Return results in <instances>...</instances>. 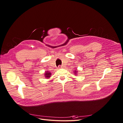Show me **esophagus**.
Masks as SVG:
<instances>
[{
  "label": "esophagus",
  "instance_id": "esophagus-1",
  "mask_svg": "<svg viewBox=\"0 0 123 123\" xmlns=\"http://www.w3.org/2000/svg\"><path fill=\"white\" fill-rule=\"evenodd\" d=\"M65 67V66L64 65H62V66H58V68L59 69H61L62 68H64Z\"/></svg>",
  "mask_w": 123,
  "mask_h": 123
}]
</instances>
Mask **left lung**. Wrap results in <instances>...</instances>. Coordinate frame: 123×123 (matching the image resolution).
Here are the masks:
<instances>
[{
    "label": "left lung",
    "mask_w": 123,
    "mask_h": 123,
    "mask_svg": "<svg viewBox=\"0 0 123 123\" xmlns=\"http://www.w3.org/2000/svg\"><path fill=\"white\" fill-rule=\"evenodd\" d=\"M73 73H74V75H77V74H78V71L77 70V69H76L75 70H74Z\"/></svg>",
    "instance_id": "8db88e82"
}]
</instances>
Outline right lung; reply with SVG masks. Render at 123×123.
I'll return each mask as SVG.
<instances>
[{"instance_id": "right-lung-1", "label": "right lung", "mask_w": 123, "mask_h": 123, "mask_svg": "<svg viewBox=\"0 0 123 123\" xmlns=\"http://www.w3.org/2000/svg\"><path fill=\"white\" fill-rule=\"evenodd\" d=\"M52 73L50 72H49V71H45V72H44V77L46 78V79H49V78H50V77L51 76V74Z\"/></svg>"}]
</instances>
